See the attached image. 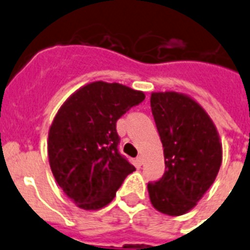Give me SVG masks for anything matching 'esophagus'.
Segmentation results:
<instances>
[{
	"mask_svg": "<svg viewBox=\"0 0 250 250\" xmlns=\"http://www.w3.org/2000/svg\"><path fill=\"white\" fill-rule=\"evenodd\" d=\"M136 161H137L138 165H142L144 164V157H142V155H138L137 159H136Z\"/></svg>",
	"mask_w": 250,
	"mask_h": 250,
	"instance_id": "1",
	"label": "esophagus"
}]
</instances>
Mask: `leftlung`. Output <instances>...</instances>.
I'll return each instance as SVG.
<instances>
[{
	"mask_svg": "<svg viewBox=\"0 0 250 250\" xmlns=\"http://www.w3.org/2000/svg\"><path fill=\"white\" fill-rule=\"evenodd\" d=\"M151 112L164 147L165 173L147 184L152 206L180 216L196 206L215 182L222 150L212 121L183 94H151Z\"/></svg>",
	"mask_w": 250,
	"mask_h": 250,
	"instance_id": "obj_1",
	"label": "left lung"
}]
</instances>
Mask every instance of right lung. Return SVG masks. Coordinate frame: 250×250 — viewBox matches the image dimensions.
Segmentation results:
<instances>
[{"label":"right lung","mask_w":250,"mask_h":250,"mask_svg":"<svg viewBox=\"0 0 250 250\" xmlns=\"http://www.w3.org/2000/svg\"><path fill=\"white\" fill-rule=\"evenodd\" d=\"M144 100L141 91L96 81L77 90L58 110L48 136L50 169L80 208L106 206L136 170L119 152L117 121Z\"/></svg>","instance_id":"right-lung-1"}]
</instances>
